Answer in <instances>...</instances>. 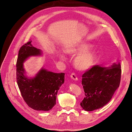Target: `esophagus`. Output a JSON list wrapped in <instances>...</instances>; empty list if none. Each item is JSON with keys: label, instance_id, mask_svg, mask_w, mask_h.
<instances>
[{"label": "esophagus", "instance_id": "1", "mask_svg": "<svg viewBox=\"0 0 132 132\" xmlns=\"http://www.w3.org/2000/svg\"><path fill=\"white\" fill-rule=\"evenodd\" d=\"M71 78L73 80H75V81H77L78 80V78L77 77V75L75 74V73H72L71 74Z\"/></svg>", "mask_w": 132, "mask_h": 132}]
</instances>
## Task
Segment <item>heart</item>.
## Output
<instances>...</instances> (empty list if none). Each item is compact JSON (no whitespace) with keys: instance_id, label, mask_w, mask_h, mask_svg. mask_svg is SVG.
I'll return each instance as SVG.
<instances>
[{"instance_id":"b5f03b06","label":"heart","mask_w":132,"mask_h":132,"mask_svg":"<svg viewBox=\"0 0 132 132\" xmlns=\"http://www.w3.org/2000/svg\"><path fill=\"white\" fill-rule=\"evenodd\" d=\"M90 47L91 45L84 43L66 51L67 53L72 55L80 54L74 60V65L78 70L86 71L94 64L96 53L94 50L87 51Z\"/></svg>"}]
</instances>
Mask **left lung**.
<instances>
[{"label":"left lung","instance_id":"1","mask_svg":"<svg viewBox=\"0 0 132 132\" xmlns=\"http://www.w3.org/2000/svg\"><path fill=\"white\" fill-rule=\"evenodd\" d=\"M121 73L119 63L109 68L95 65L86 71L82 76L85 97L81 107L92 111L105 105L119 86Z\"/></svg>","mask_w":132,"mask_h":132}]
</instances>
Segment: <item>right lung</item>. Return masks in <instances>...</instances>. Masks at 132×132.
Listing matches in <instances>:
<instances>
[{"label": "right lung", "mask_w": 132, "mask_h": 132, "mask_svg": "<svg viewBox=\"0 0 132 132\" xmlns=\"http://www.w3.org/2000/svg\"><path fill=\"white\" fill-rule=\"evenodd\" d=\"M29 40L20 47L16 62V81L22 97L30 108L37 111L50 110L56 103L60 86L64 84L65 73H55L41 69L32 79L24 76L23 62L32 55H40V50Z\"/></svg>", "instance_id": "add662e5"}]
</instances>
